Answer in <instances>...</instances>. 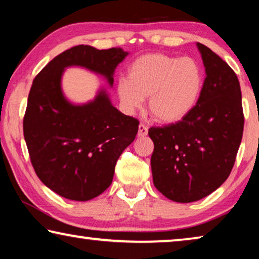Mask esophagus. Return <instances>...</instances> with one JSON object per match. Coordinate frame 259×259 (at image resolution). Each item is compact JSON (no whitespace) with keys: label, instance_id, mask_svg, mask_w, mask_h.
Returning <instances> with one entry per match:
<instances>
[{"label":"esophagus","instance_id":"esophagus-1","mask_svg":"<svg viewBox=\"0 0 259 259\" xmlns=\"http://www.w3.org/2000/svg\"><path fill=\"white\" fill-rule=\"evenodd\" d=\"M148 130H149L148 126H146L145 124H143V123H141V124L138 125V136L140 137L146 136V135H148Z\"/></svg>","mask_w":259,"mask_h":259}]
</instances>
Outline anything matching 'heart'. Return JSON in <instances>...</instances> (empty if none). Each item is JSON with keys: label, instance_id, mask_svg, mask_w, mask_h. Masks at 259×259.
Segmentation results:
<instances>
[{"label": "heart", "instance_id": "obj_1", "mask_svg": "<svg viewBox=\"0 0 259 259\" xmlns=\"http://www.w3.org/2000/svg\"><path fill=\"white\" fill-rule=\"evenodd\" d=\"M117 95L126 113H133L149 98V110L160 123L185 118L198 102L202 73L190 57L176 58L160 53L145 55L133 61L128 79H119Z\"/></svg>", "mask_w": 259, "mask_h": 259}]
</instances>
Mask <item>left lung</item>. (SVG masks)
Here are the masks:
<instances>
[{
  "mask_svg": "<svg viewBox=\"0 0 259 259\" xmlns=\"http://www.w3.org/2000/svg\"><path fill=\"white\" fill-rule=\"evenodd\" d=\"M196 45L206 78L195 107L179 122L149 129L154 144V186L167 199L183 203L198 201L225 183L244 128L237 75L210 49Z\"/></svg>",
  "mask_w": 259,
  "mask_h": 259,
  "instance_id": "1",
  "label": "left lung"
}]
</instances>
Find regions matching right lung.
Segmentation results:
<instances>
[{"instance_id": "1", "label": "right lung", "mask_w": 259, "mask_h": 259, "mask_svg": "<svg viewBox=\"0 0 259 259\" xmlns=\"http://www.w3.org/2000/svg\"><path fill=\"white\" fill-rule=\"evenodd\" d=\"M126 56L121 48L78 45L53 58L33 80L23 118L24 140L37 177L63 198L88 201L105 192L140 124L111 105L105 91L86 105L68 102L61 91L64 69L84 67L113 86L115 68Z\"/></svg>"}]
</instances>
